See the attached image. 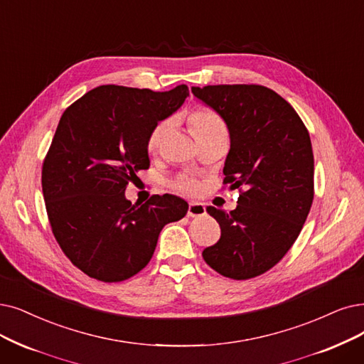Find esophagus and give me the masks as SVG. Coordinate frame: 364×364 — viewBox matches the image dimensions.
<instances>
[{
	"mask_svg": "<svg viewBox=\"0 0 364 364\" xmlns=\"http://www.w3.org/2000/svg\"><path fill=\"white\" fill-rule=\"evenodd\" d=\"M206 213V206L203 203L198 201H191L190 206H188V216L196 218V216H203Z\"/></svg>",
	"mask_w": 364,
	"mask_h": 364,
	"instance_id": "1",
	"label": "esophagus"
}]
</instances>
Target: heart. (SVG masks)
I'll use <instances>...</instances> for the list:
<instances>
[{"label":"heart","mask_w":364,"mask_h":364,"mask_svg":"<svg viewBox=\"0 0 364 364\" xmlns=\"http://www.w3.org/2000/svg\"><path fill=\"white\" fill-rule=\"evenodd\" d=\"M188 124H190L197 140L209 139L215 136H227V128L224 122L220 119V116H216L209 110H196L190 113V116H188ZM168 129H170L168 119L158 122L152 128V132L148 136V141H146V149L151 155H156L159 149H161ZM179 190L183 193L194 194L198 191V185L193 181H182L179 183Z\"/></svg>","instance_id":"1"}]
</instances>
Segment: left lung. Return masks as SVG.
Returning <instances> with one entry per match:
<instances>
[{"mask_svg": "<svg viewBox=\"0 0 364 364\" xmlns=\"http://www.w3.org/2000/svg\"><path fill=\"white\" fill-rule=\"evenodd\" d=\"M193 94L225 122L230 152L224 174L243 188L230 213L209 206L221 237L203 251L231 279L263 274L291 248L314 200L311 137L291 105L261 85L193 86Z\"/></svg>", "mask_w": 364, "mask_h": 364, "instance_id": "1", "label": "left lung"}]
</instances>
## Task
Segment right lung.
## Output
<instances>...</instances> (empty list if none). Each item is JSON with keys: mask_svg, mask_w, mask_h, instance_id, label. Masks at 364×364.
Here are the masks:
<instances>
[{"mask_svg": "<svg viewBox=\"0 0 364 364\" xmlns=\"http://www.w3.org/2000/svg\"><path fill=\"white\" fill-rule=\"evenodd\" d=\"M188 95L186 85L166 92L103 85L63 113L43 163V197L56 242L91 278H132L151 261L163 227L186 215L181 197L132 205L125 190L149 168L152 128Z\"/></svg>", "mask_w": 364, "mask_h": 364, "instance_id": "right-lung-1", "label": "right lung"}]
</instances>
